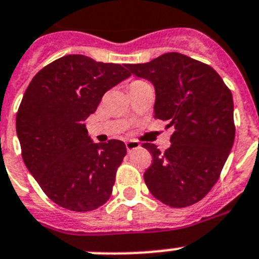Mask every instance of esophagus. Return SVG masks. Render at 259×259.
Returning a JSON list of instances; mask_svg holds the SVG:
<instances>
[{"instance_id": "1", "label": "esophagus", "mask_w": 259, "mask_h": 259, "mask_svg": "<svg viewBox=\"0 0 259 259\" xmlns=\"http://www.w3.org/2000/svg\"><path fill=\"white\" fill-rule=\"evenodd\" d=\"M141 148V145H140V142H138V141H134V140H130V141H127V142H126V150L129 151H133V150H136V149H140Z\"/></svg>"}]
</instances>
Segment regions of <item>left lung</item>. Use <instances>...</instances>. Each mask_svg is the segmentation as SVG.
Segmentation results:
<instances>
[{
  "mask_svg": "<svg viewBox=\"0 0 259 259\" xmlns=\"http://www.w3.org/2000/svg\"><path fill=\"white\" fill-rule=\"evenodd\" d=\"M126 68L154 85V118L174 127L163 153L142 145L153 155L145 184L170 207L194 205L215 185L234 144L232 92L211 66L176 52Z\"/></svg>",
  "mask_w": 259,
  "mask_h": 259,
  "instance_id": "left-lung-1",
  "label": "left lung"
}]
</instances>
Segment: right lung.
Masks as SVG:
<instances>
[{"mask_svg": "<svg viewBox=\"0 0 259 259\" xmlns=\"http://www.w3.org/2000/svg\"><path fill=\"white\" fill-rule=\"evenodd\" d=\"M127 77L122 65L69 54L27 86L16 118L21 154L44 193L64 209L92 211L110 198L126 146L118 140L94 144L83 122Z\"/></svg>", "mask_w": 259, "mask_h": 259, "instance_id": "right-lung-1", "label": "right lung"}]
</instances>
